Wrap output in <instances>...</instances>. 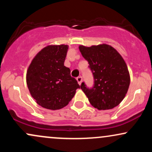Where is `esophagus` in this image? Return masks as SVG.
<instances>
[{"label":"esophagus","mask_w":152,"mask_h":152,"mask_svg":"<svg viewBox=\"0 0 152 152\" xmlns=\"http://www.w3.org/2000/svg\"><path fill=\"white\" fill-rule=\"evenodd\" d=\"M76 80H77L78 84L81 85V82H82V77H81V76H78V77L76 78Z\"/></svg>","instance_id":"1"}]
</instances>
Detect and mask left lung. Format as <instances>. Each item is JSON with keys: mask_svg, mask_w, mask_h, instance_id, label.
<instances>
[{"mask_svg": "<svg viewBox=\"0 0 152 152\" xmlns=\"http://www.w3.org/2000/svg\"><path fill=\"white\" fill-rule=\"evenodd\" d=\"M78 48L94 76L92 88H88L84 82L81 85L90 104L99 110L116 107L125 97L130 84L124 60L117 50L107 44Z\"/></svg>", "mask_w": 152, "mask_h": 152, "instance_id": "left-lung-1", "label": "left lung"}]
</instances>
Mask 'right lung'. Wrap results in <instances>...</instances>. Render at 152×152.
Here are the masks:
<instances>
[{
    "label": "right lung",
    "instance_id": "add662e5",
    "mask_svg": "<svg viewBox=\"0 0 152 152\" xmlns=\"http://www.w3.org/2000/svg\"><path fill=\"white\" fill-rule=\"evenodd\" d=\"M67 45H54L43 48L31 61L26 82L31 95L38 105L57 110L68 105L80 88L71 76V70L64 66Z\"/></svg>",
    "mask_w": 152,
    "mask_h": 152
}]
</instances>
